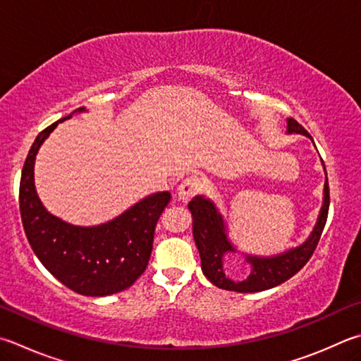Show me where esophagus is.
I'll use <instances>...</instances> for the list:
<instances>
[{
  "mask_svg": "<svg viewBox=\"0 0 361 361\" xmlns=\"http://www.w3.org/2000/svg\"><path fill=\"white\" fill-rule=\"evenodd\" d=\"M203 188V181L202 178L195 175L188 176L181 181V185L178 186V191H176V195H178V199L183 202H188L189 199H192L195 194H199Z\"/></svg>",
  "mask_w": 361,
  "mask_h": 361,
  "instance_id": "34e87169",
  "label": "esophagus"
}]
</instances>
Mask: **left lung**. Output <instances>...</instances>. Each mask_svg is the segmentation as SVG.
<instances>
[{
  "label": "left lung",
  "mask_w": 361,
  "mask_h": 361,
  "mask_svg": "<svg viewBox=\"0 0 361 361\" xmlns=\"http://www.w3.org/2000/svg\"><path fill=\"white\" fill-rule=\"evenodd\" d=\"M287 134H301L310 137L312 140L310 133L293 118H287ZM329 207L330 189L329 178H325L322 208H320V213L317 216L316 226H314L311 235L306 238L305 243L287 249V251L276 255L243 254L245 260L251 265V273L243 281H233L226 276L222 259L227 252H238V249L233 246L231 238H228L227 224L214 203L203 197V195H195L188 203V208L192 214V235L200 254L203 274L209 279V283H213L219 289L240 293L262 292L286 283L287 279L292 278L295 273H298L306 265L312 252L316 251L320 235H322L325 227L326 216H329Z\"/></svg>",
  "instance_id": "8db88e82"
}]
</instances>
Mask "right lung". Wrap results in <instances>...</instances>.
Wrapping results in <instances>:
<instances>
[{"mask_svg": "<svg viewBox=\"0 0 361 361\" xmlns=\"http://www.w3.org/2000/svg\"><path fill=\"white\" fill-rule=\"evenodd\" d=\"M75 112H85V107ZM75 112L39 133L30 148L18 195L22 224L36 257L61 284L87 297H106L128 289L145 271L156 222L170 202V192L148 195L99 226H74L49 213L35 186L36 154L58 123Z\"/></svg>", "mask_w": 361, "mask_h": 361, "instance_id": "add662e5", "label": "right lung"}]
</instances>
